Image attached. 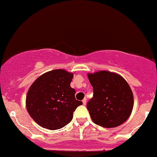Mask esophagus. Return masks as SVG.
Here are the masks:
<instances>
[{"label": "esophagus", "mask_w": 157, "mask_h": 157, "mask_svg": "<svg viewBox=\"0 0 157 157\" xmlns=\"http://www.w3.org/2000/svg\"><path fill=\"white\" fill-rule=\"evenodd\" d=\"M82 103H83V105H86V103H87V99L86 98H85L83 99V100H82Z\"/></svg>", "instance_id": "obj_1"}]
</instances>
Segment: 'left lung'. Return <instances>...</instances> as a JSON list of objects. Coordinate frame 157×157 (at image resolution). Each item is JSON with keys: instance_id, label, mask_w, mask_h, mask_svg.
Listing matches in <instances>:
<instances>
[{"instance_id": "obj_1", "label": "left lung", "mask_w": 157, "mask_h": 157, "mask_svg": "<svg viewBox=\"0 0 157 157\" xmlns=\"http://www.w3.org/2000/svg\"><path fill=\"white\" fill-rule=\"evenodd\" d=\"M94 97L87 102L93 122L105 128L124 124L132 113L134 99L127 82L119 74L106 70L87 74Z\"/></svg>"}]
</instances>
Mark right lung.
<instances>
[{"label": "right lung", "mask_w": 157, "mask_h": 157, "mask_svg": "<svg viewBox=\"0 0 157 157\" xmlns=\"http://www.w3.org/2000/svg\"><path fill=\"white\" fill-rule=\"evenodd\" d=\"M72 78L73 73L58 69L43 74L31 85L26 108L40 126L51 130L63 127L72 121L76 108L82 105L70 87Z\"/></svg>", "instance_id": "add662e5"}]
</instances>
